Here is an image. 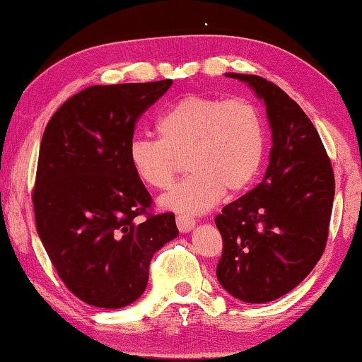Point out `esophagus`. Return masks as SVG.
<instances>
[{
  "mask_svg": "<svg viewBox=\"0 0 362 362\" xmlns=\"http://www.w3.org/2000/svg\"><path fill=\"white\" fill-rule=\"evenodd\" d=\"M175 221L180 233H190L193 228H195V220L187 215H179L175 218Z\"/></svg>",
  "mask_w": 362,
  "mask_h": 362,
  "instance_id": "1",
  "label": "esophagus"
}]
</instances>
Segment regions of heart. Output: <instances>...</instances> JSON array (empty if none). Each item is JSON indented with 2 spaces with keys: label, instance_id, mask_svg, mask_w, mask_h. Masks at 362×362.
I'll return each mask as SVG.
<instances>
[{
  "label": "heart",
  "instance_id": "obj_1",
  "mask_svg": "<svg viewBox=\"0 0 362 362\" xmlns=\"http://www.w3.org/2000/svg\"><path fill=\"white\" fill-rule=\"evenodd\" d=\"M159 139L134 137L128 159L137 179L167 188L179 159L190 175L160 198V206L180 215H203L223 193H238L257 175L266 132L259 110L246 100L185 95L159 116Z\"/></svg>",
  "mask_w": 362,
  "mask_h": 362
}]
</instances>
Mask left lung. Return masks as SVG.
<instances>
[{
	"mask_svg": "<svg viewBox=\"0 0 362 362\" xmlns=\"http://www.w3.org/2000/svg\"><path fill=\"white\" fill-rule=\"evenodd\" d=\"M225 75L266 106L272 147L262 182L215 218L223 238L216 277L234 298L266 303L297 287L322 257L334 175L313 123L284 90L257 75Z\"/></svg>",
	"mask_w": 362,
	"mask_h": 362,
	"instance_id": "left-lung-1",
	"label": "left lung"
}]
</instances>
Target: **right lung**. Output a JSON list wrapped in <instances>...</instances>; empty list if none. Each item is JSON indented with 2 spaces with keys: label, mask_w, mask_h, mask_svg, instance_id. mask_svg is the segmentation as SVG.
I'll return each mask as SVG.
<instances>
[{
  "label": "right lung",
  "mask_w": 362,
  "mask_h": 362,
  "mask_svg": "<svg viewBox=\"0 0 362 362\" xmlns=\"http://www.w3.org/2000/svg\"><path fill=\"white\" fill-rule=\"evenodd\" d=\"M170 85L90 86L45 126L33 193L35 228L59 277L93 307L136 302L152 256L179 236L174 213L139 221L152 200L128 159L137 118Z\"/></svg>",
  "instance_id": "right-lung-1"
}]
</instances>
